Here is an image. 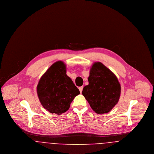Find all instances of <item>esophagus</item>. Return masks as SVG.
<instances>
[{
  "label": "esophagus",
  "instance_id": "esophagus-1",
  "mask_svg": "<svg viewBox=\"0 0 154 154\" xmlns=\"http://www.w3.org/2000/svg\"><path fill=\"white\" fill-rule=\"evenodd\" d=\"M79 90H80V92L81 93L82 91V89H83V87H82H82H80L79 88Z\"/></svg>",
  "mask_w": 154,
  "mask_h": 154
}]
</instances>
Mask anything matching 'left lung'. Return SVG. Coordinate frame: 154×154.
I'll list each match as a JSON object with an SVG mask.
<instances>
[{
    "instance_id": "left-lung-1",
    "label": "left lung",
    "mask_w": 154,
    "mask_h": 154,
    "mask_svg": "<svg viewBox=\"0 0 154 154\" xmlns=\"http://www.w3.org/2000/svg\"><path fill=\"white\" fill-rule=\"evenodd\" d=\"M89 84L82 94L96 113H107L117 104L121 95V85L117 77L102 63H94L90 69Z\"/></svg>"
}]
</instances>
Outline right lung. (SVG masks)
Segmentation results:
<instances>
[{"label": "right lung", "instance_id": "right-lung-1", "mask_svg": "<svg viewBox=\"0 0 154 154\" xmlns=\"http://www.w3.org/2000/svg\"><path fill=\"white\" fill-rule=\"evenodd\" d=\"M39 100L44 109L60 115L69 110L74 98L80 91L66 75V65L58 61L42 75L37 86Z\"/></svg>", "mask_w": 154, "mask_h": 154}]
</instances>
